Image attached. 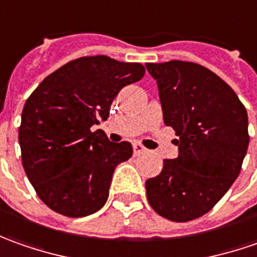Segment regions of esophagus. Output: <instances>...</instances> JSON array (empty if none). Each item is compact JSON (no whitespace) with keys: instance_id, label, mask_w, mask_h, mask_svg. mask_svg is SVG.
Segmentation results:
<instances>
[{"instance_id":"34e87169","label":"esophagus","mask_w":257,"mask_h":257,"mask_svg":"<svg viewBox=\"0 0 257 257\" xmlns=\"http://www.w3.org/2000/svg\"><path fill=\"white\" fill-rule=\"evenodd\" d=\"M146 152V148L144 145H141V144H134V154L135 155H141V154H144Z\"/></svg>"}]
</instances>
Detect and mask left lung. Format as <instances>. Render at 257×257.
<instances>
[{
    "instance_id": "1",
    "label": "left lung",
    "mask_w": 257,
    "mask_h": 257,
    "mask_svg": "<svg viewBox=\"0 0 257 257\" xmlns=\"http://www.w3.org/2000/svg\"><path fill=\"white\" fill-rule=\"evenodd\" d=\"M179 155L145 182L149 205L173 222L208 213L239 176L249 146L247 112L216 74L193 62L146 64Z\"/></svg>"
}]
</instances>
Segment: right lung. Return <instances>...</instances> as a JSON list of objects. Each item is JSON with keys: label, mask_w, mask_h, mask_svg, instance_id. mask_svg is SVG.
Segmentation results:
<instances>
[{"label": "right lung", "mask_w": 257, "mask_h": 257, "mask_svg": "<svg viewBox=\"0 0 257 257\" xmlns=\"http://www.w3.org/2000/svg\"><path fill=\"white\" fill-rule=\"evenodd\" d=\"M145 75L138 62L82 57L48 75L25 102L18 132L24 171L40 199L69 217L106 203L115 168L132 156L93 125L109 116L115 96Z\"/></svg>", "instance_id": "1"}]
</instances>
